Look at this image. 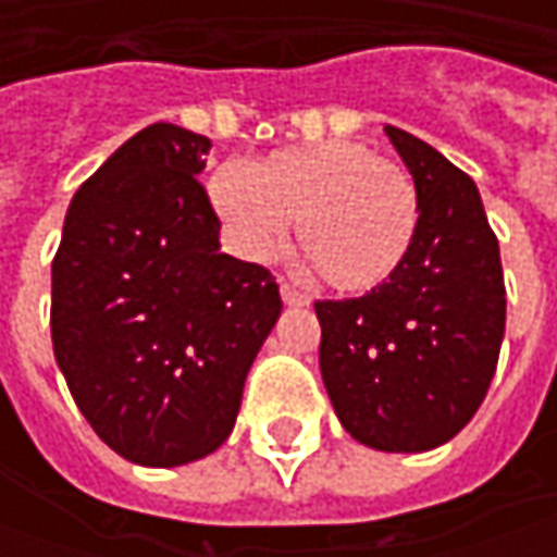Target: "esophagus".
<instances>
[{
    "label": "esophagus",
    "instance_id": "esophagus-1",
    "mask_svg": "<svg viewBox=\"0 0 557 557\" xmlns=\"http://www.w3.org/2000/svg\"><path fill=\"white\" fill-rule=\"evenodd\" d=\"M282 300L288 304V307H307L310 304V294L300 288H294L290 282H282Z\"/></svg>",
    "mask_w": 557,
    "mask_h": 557
}]
</instances>
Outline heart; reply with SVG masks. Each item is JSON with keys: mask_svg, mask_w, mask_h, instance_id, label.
Returning a JSON list of instances; mask_svg holds the SVG:
<instances>
[{"mask_svg": "<svg viewBox=\"0 0 557 557\" xmlns=\"http://www.w3.org/2000/svg\"><path fill=\"white\" fill-rule=\"evenodd\" d=\"M232 245L267 260L297 220L304 257L329 288L366 294L406 267L418 238L416 180L359 141H322L275 151L253 166H220L210 176Z\"/></svg>", "mask_w": 557, "mask_h": 557, "instance_id": "obj_1", "label": "heart"}]
</instances>
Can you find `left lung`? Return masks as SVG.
I'll return each instance as SVG.
<instances>
[{"label": "left lung", "mask_w": 557, "mask_h": 557, "mask_svg": "<svg viewBox=\"0 0 557 557\" xmlns=\"http://www.w3.org/2000/svg\"><path fill=\"white\" fill-rule=\"evenodd\" d=\"M421 198L406 267L381 288L315 300L319 369L347 434L381 453H428L481 409L505 334L499 242L478 185L437 148L384 126Z\"/></svg>", "instance_id": "1"}]
</instances>
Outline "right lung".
Listing matches in <instances>:
<instances>
[{
	"instance_id": "add662e5",
	"label": "right lung",
	"mask_w": 557,
	"mask_h": 557,
	"mask_svg": "<svg viewBox=\"0 0 557 557\" xmlns=\"http://www.w3.org/2000/svg\"><path fill=\"white\" fill-rule=\"evenodd\" d=\"M210 139L151 123L79 185L52 260V347L117 456L173 468L220 449L282 297L220 253L198 183Z\"/></svg>"
}]
</instances>
